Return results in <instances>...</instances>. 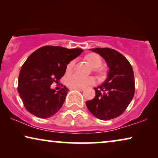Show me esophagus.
I'll list each match as a JSON object with an SVG mask.
<instances>
[{
  "mask_svg": "<svg viewBox=\"0 0 158 158\" xmlns=\"http://www.w3.org/2000/svg\"><path fill=\"white\" fill-rule=\"evenodd\" d=\"M72 89L79 90V91H83V90H84V88H72Z\"/></svg>",
  "mask_w": 158,
  "mask_h": 158,
  "instance_id": "obj_1",
  "label": "esophagus"
}]
</instances>
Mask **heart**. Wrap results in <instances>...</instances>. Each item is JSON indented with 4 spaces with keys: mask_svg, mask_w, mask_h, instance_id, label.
I'll use <instances>...</instances> for the list:
<instances>
[{
    "mask_svg": "<svg viewBox=\"0 0 158 158\" xmlns=\"http://www.w3.org/2000/svg\"><path fill=\"white\" fill-rule=\"evenodd\" d=\"M90 65L94 68H97L101 65V59L100 56L96 54H88L85 57ZM75 61L72 60L66 67V73H70L73 70ZM99 71V70H98ZM95 83V79L93 77H83L81 75L74 74L68 77L66 80V83L69 87L72 88H83L88 85H93Z\"/></svg>",
    "mask_w": 158,
    "mask_h": 158,
    "instance_id": "heart-1",
    "label": "heart"
}]
</instances>
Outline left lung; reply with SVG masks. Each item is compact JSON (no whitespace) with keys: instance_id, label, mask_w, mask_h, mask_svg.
<instances>
[{"instance_id":"1","label":"left lung","mask_w":158,"mask_h":158,"mask_svg":"<svg viewBox=\"0 0 158 158\" xmlns=\"http://www.w3.org/2000/svg\"><path fill=\"white\" fill-rule=\"evenodd\" d=\"M105 60L109 68L106 79L95 88L96 96L85 102L94 116L101 120H110L123 114L135 94V76L132 67L126 57L115 49H90Z\"/></svg>"}]
</instances>
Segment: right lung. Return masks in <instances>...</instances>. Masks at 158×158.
Masks as SVG:
<instances>
[{
    "label": "right lung",
    "mask_w": 158,
    "mask_h": 158,
    "mask_svg": "<svg viewBox=\"0 0 158 158\" xmlns=\"http://www.w3.org/2000/svg\"><path fill=\"white\" fill-rule=\"evenodd\" d=\"M83 50L59 46H44L34 51L21 67L18 91L27 110L33 115L46 118L61 109L68 88L52 89L65 73L66 67Z\"/></svg>",
    "instance_id": "add662e5"
}]
</instances>
